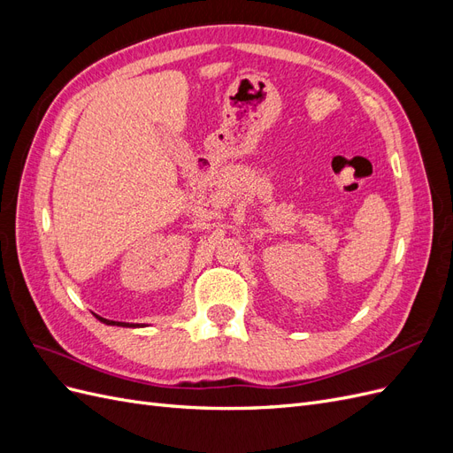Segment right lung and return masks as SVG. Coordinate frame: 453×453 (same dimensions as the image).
Masks as SVG:
<instances>
[{
	"instance_id": "add662e5",
	"label": "right lung",
	"mask_w": 453,
	"mask_h": 453,
	"mask_svg": "<svg viewBox=\"0 0 453 453\" xmlns=\"http://www.w3.org/2000/svg\"><path fill=\"white\" fill-rule=\"evenodd\" d=\"M96 318H98L100 321H104L105 325H119V326H140V325H128V323H120V321H109V319H104V318H100V315H96Z\"/></svg>"
}]
</instances>
